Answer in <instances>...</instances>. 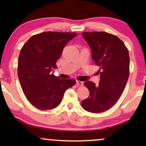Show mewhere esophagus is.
<instances>
[{
  "mask_svg": "<svg viewBox=\"0 0 146 146\" xmlns=\"http://www.w3.org/2000/svg\"><path fill=\"white\" fill-rule=\"evenodd\" d=\"M76 83L78 84V85H80V86H82L84 84V82L82 81H80V80H76Z\"/></svg>",
  "mask_w": 146,
  "mask_h": 146,
  "instance_id": "1",
  "label": "esophagus"
}]
</instances>
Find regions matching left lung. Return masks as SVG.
I'll return each instance as SVG.
<instances>
[{
    "mask_svg": "<svg viewBox=\"0 0 146 146\" xmlns=\"http://www.w3.org/2000/svg\"><path fill=\"white\" fill-rule=\"evenodd\" d=\"M82 36L91 48L93 61L100 66V80L98 86L91 81L85 82L90 95L82 102V106L90 113H102L116 104L124 90L130 73L128 50L111 33L83 32Z\"/></svg>",
    "mask_w": 146,
    "mask_h": 146,
    "instance_id": "left-lung-1",
    "label": "left lung"
}]
</instances>
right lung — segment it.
Wrapping results in <instances>:
<instances>
[{"mask_svg": "<svg viewBox=\"0 0 146 146\" xmlns=\"http://www.w3.org/2000/svg\"><path fill=\"white\" fill-rule=\"evenodd\" d=\"M77 35L58 31L38 33L22 47L18 62V78L27 100L38 109L56 108L65 91L75 85V80L60 79L51 71L57 68V60L65 45Z\"/></svg>", "mask_w": 146, "mask_h": 146, "instance_id": "1", "label": "right lung"}]
</instances>
